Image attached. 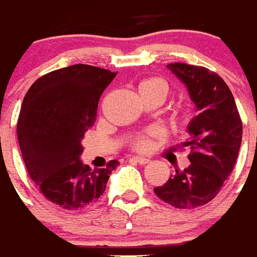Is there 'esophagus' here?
Masks as SVG:
<instances>
[{
  "mask_svg": "<svg viewBox=\"0 0 257 257\" xmlns=\"http://www.w3.org/2000/svg\"><path fill=\"white\" fill-rule=\"evenodd\" d=\"M131 159H133L134 162H137V163H139V164H146V163H149V162H150L149 158H146V157H133Z\"/></svg>",
  "mask_w": 257,
  "mask_h": 257,
  "instance_id": "34e87169",
  "label": "esophagus"
}]
</instances>
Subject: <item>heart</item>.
Listing matches in <instances>:
<instances>
[{
	"mask_svg": "<svg viewBox=\"0 0 257 257\" xmlns=\"http://www.w3.org/2000/svg\"><path fill=\"white\" fill-rule=\"evenodd\" d=\"M139 94L142 93H157L162 96L166 98L168 94V85L167 82L162 79V78H149L142 81L138 86ZM153 146V139H151V133L145 135H141L134 141V147L139 151H147L151 149Z\"/></svg>",
	"mask_w": 257,
	"mask_h": 257,
	"instance_id": "obj_1",
	"label": "heart"
}]
</instances>
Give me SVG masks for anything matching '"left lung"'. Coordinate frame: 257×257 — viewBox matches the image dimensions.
Listing matches in <instances>:
<instances>
[{
  "instance_id": "left-lung-1",
  "label": "left lung",
  "mask_w": 257,
  "mask_h": 257,
  "mask_svg": "<svg viewBox=\"0 0 257 257\" xmlns=\"http://www.w3.org/2000/svg\"><path fill=\"white\" fill-rule=\"evenodd\" d=\"M167 67L186 85L199 114L188 123L190 138L182 146L190 147L191 164L154 192L172 207L196 208L211 202L232 172L243 123L231 90L216 73L180 62Z\"/></svg>"
}]
</instances>
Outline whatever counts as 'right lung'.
<instances>
[{
  "instance_id": "right-lung-1",
  "label": "right lung",
  "mask_w": 257,
  "mask_h": 257,
  "mask_svg": "<svg viewBox=\"0 0 257 257\" xmlns=\"http://www.w3.org/2000/svg\"><path fill=\"white\" fill-rule=\"evenodd\" d=\"M116 73L71 65L38 78L28 90L17 135L29 175L51 203L78 210L96 202L118 161L91 171L82 139L95 120L98 102Z\"/></svg>"
}]
</instances>
